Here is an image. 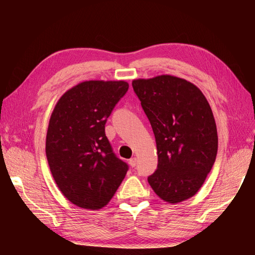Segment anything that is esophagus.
<instances>
[{
	"label": "esophagus",
	"mask_w": 255,
	"mask_h": 255,
	"mask_svg": "<svg viewBox=\"0 0 255 255\" xmlns=\"http://www.w3.org/2000/svg\"><path fill=\"white\" fill-rule=\"evenodd\" d=\"M129 164H130L131 167L136 166V165H137V159H136V158H132V159L129 160Z\"/></svg>",
	"instance_id": "obj_1"
}]
</instances>
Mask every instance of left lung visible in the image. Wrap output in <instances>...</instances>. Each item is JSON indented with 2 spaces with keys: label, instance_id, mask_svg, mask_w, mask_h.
Instances as JSON below:
<instances>
[{
  "label": "left lung",
  "instance_id": "8db88e82",
  "mask_svg": "<svg viewBox=\"0 0 255 255\" xmlns=\"http://www.w3.org/2000/svg\"><path fill=\"white\" fill-rule=\"evenodd\" d=\"M155 137L158 167L148 177L154 193L170 204L191 198L202 187L218 150L211 108L196 85L159 75L132 81Z\"/></svg>",
  "mask_w": 255,
  "mask_h": 255
}]
</instances>
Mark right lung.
Returning <instances> with one entry per match:
<instances>
[{
	"label": "right lung",
	"mask_w": 255,
	"mask_h": 255,
	"mask_svg": "<svg viewBox=\"0 0 255 255\" xmlns=\"http://www.w3.org/2000/svg\"><path fill=\"white\" fill-rule=\"evenodd\" d=\"M128 88L125 81H85L67 91L51 114L48 164L59 189L78 207H104L128 171L105 134L107 118Z\"/></svg>",
	"instance_id": "obj_1"
}]
</instances>
